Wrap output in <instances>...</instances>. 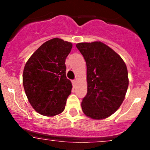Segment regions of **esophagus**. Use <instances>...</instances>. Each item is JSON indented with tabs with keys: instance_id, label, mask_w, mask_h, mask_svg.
<instances>
[{
	"instance_id": "1",
	"label": "esophagus",
	"mask_w": 150,
	"mask_h": 150,
	"mask_svg": "<svg viewBox=\"0 0 150 150\" xmlns=\"http://www.w3.org/2000/svg\"><path fill=\"white\" fill-rule=\"evenodd\" d=\"M72 83L73 86H75V84H76V81H75V80H73V81H72Z\"/></svg>"
}]
</instances>
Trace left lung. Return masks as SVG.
<instances>
[{
  "mask_svg": "<svg viewBox=\"0 0 150 150\" xmlns=\"http://www.w3.org/2000/svg\"><path fill=\"white\" fill-rule=\"evenodd\" d=\"M87 67L88 90L81 102L86 115L109 117L121 105L128 86V70L121 57L102 42L76 45Z\"/></svg>",
  "mask_w": 150,
  "mask_h": 150,
  "instance_id": "8db88e82",
  "label": "left lung"
}]
</instances>
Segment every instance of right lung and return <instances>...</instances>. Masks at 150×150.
I'll use <instances>...</instances> for the list:
<instances>
[{
	"instance_id": "1",
	"label": "right lung",
	"mask_w": 150,
	"mask_h": 150,
	"mask_svg": "<svg viewBox=\"0 0 150 150\" xmlns=\"http://www.w3.org/2000/svg\"><path fill=\"white\" fill-rule=\"evenodd\" d=\"M72 47L69 42L53 38L39 47L25 64L24 88L39 114L54 116L64 111L72 87L66 77L65 65Z\"/></svg>"
}]
</instances>
